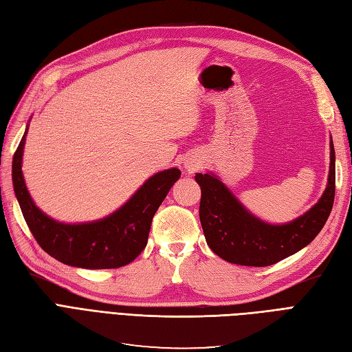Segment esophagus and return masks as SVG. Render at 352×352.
Segmentation results:
<instances>
[{
    "instance_id": "34e87169",
    "label": "esophagus",
    "mask_w": 352,
    "mask_h": 352,
    "mask_svg": "<svg viewBox=\"0 0 352 352\" xmlns=\"http://www.w3.org/2000/svg\"><path fill=\"white\" fill-rule=\"evenodd\" d=\"M185 167L189 170V172H192V170H195V168L198 167V163H195V162H188V163H185Z\"/></svg>"
}]
</instances>
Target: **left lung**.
Segmentation results:
<instances>
[{
    "label": "left lung",
    "instance_id": "left-lung-1",
    "mask_svg": "<svg viewBox=\"0 0 352 352\" xmlns=\"http://www.w3.org/2000/svg\"><path fill=\"white\" fill-rule=\"evenodd\" d=\"M195 180L201 186V226L211 251L233 264L265 267L302 250L324 226L335 199L333 142H330V170L323 197L287 225H267L250 214L214 176L197 173Z\"/></svg>",
    "mask_w": 352,
    "mask_h": 352
}]
</instances>
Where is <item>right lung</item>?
<instances>
[{"label": "right lung", "instance_id": "1", "mask_svg": "<svg viewBox=\"0 0 352 352\" xmlns=\"http://www.w3.org/2000/svg\"><path fill=\"white\" fill-rule=\"evenodd\" d=\"M13 157V186L32 235L51 257L82 269H117L132 263L146 247L151 221L170 188L180 177L179 168L154 175L111 216L83 225H63L45 216L32 201L22 175L25 136Z\"/></svg>", "mask_w": 352, "mask_h": 352}]
</instances>
